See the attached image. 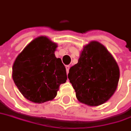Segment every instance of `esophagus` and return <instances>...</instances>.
Wrapping results in <instances>:
<instances>
[{
	"mask_svg": "<svg viewBox=\"0 0 131 131\" xmlns=\"http://www.w3.org/2000/svg\"><path fill=\"white\" fill-rule=\"evenodd\" d=\"M66 72H67V73H68V72H69V69H70V66H66Z\"/></svg>",
	"mask_w": 131,
	"mask_h": 131,
	"instance_id": "1",
	"label": "esophagus"
}]
</instances>
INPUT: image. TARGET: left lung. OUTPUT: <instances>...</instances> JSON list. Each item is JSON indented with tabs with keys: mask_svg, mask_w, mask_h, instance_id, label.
<instances>
[{
	"mask_svg": "<svg viewBox=\"0 0 131 131\" xmlns=\"http://www.w3.org/2000/svg\"><path fill=\"white\" fill-rule=\"evenodd\" d=\"M68 77L80 102L89 106L104 104L113 96L120 79V70L103 45L92 41L85 45L78 63Z\"/></svg>",
	"mask_w": 131,
	"mask_h": 131,
	"instance_id": "obj_1",
	"label": "left lung"
}]
</instances>
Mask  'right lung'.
I'll return each mask as SVG.
<instances>
[{
	"label": "right lung",
	"mask_w": 131,
	"mask_h": 131,
	"mask_svg": "<svg viewBox=\"0 0 131 131\" xmlns=\"http://www.w3.org/2000/svg\"><path fill=\"white\" fill-rule=\"evenodd\" d=\"M57 44L46 37L32 40L13 65V79L28 100L43 103L53 100L60 85L67 80L66 70L55 51Z\"/></svg>",
	"instance_id": "obj_1"
}]
</instances>
